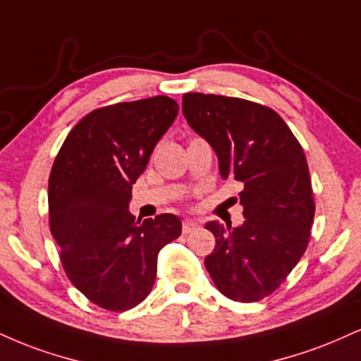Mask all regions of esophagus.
I'll list each match as a JSON object with an SVG mask.
<instances>
[{
  "mask_svg": "<svg viewBox=\"0 0 361 361\" xmlns=\"http://www.w3.org/2000/svg\"><path fill=\"white\" fill-rule=\"evenodd\" d=\"M200 227V224L197 222V220H185L183 222V233H190L193 232V230H197Z\"/></svg>",
  "mask_w": 361,
  "mask_h": 361,
  "instance_id": "obj_1",
  "label": "esophagus"
}]
</instances>
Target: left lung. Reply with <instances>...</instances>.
<instances>
[{
  "instance_id": "obj_1",
  "label": "left lung",
  "mask_w": 361,
  "mask_h": 361,
  "mask_svg": "<svg viewBox=\"0 0 361 361\" xmlns=\"http://www.w3.org/2000/svg\"><path fill=\"white\" fill-rule=\"evenodd\" d=\"M183 116L214 147L220 176L244 185V224L205 225L216 242L205 257L208 274L228 299L259 301L279 288L310 242L314 200L305 151L276 111L245 99L185 94Z\"/></svg>"
}]
</instances>
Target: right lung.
<instances>
[{"mask_svg": "<svg viewBox=\"0 0 361 361\" xmlns=\"http://www.w3.org/2000/svg\"><path fill=\"white\" fill-rule=\"evenodd\" d=\"M178 116L164 95L95 109L68 133L49 180L51 235L72 284L94 305L128 311L145 301L158 254L181 235L173 214L136 222L133 185Z\"/></svg>", "mask_w": 361, "mask_h": 361, "instance_id": "add662e5", "label": "right lung"}]
</instances>
